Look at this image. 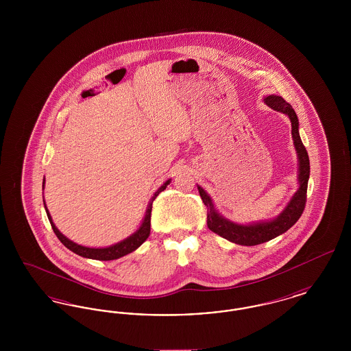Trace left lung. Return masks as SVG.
I'll return each instance as SVG.
<instances>
[{
	"label": "left lung",
	"mask_w": 351,
	"mask_h": 351,
	"mask_svg": "<svg viewBox=\"0 0 351 351\" xmlns=\"http://www.w3.org/2000/svg\"><path fill=\"white\" fill-rule=\"evenodd\" d=\"M265 104L271 109L280 112L285 116H288L292 126V139L293 146L298 154V183L299 188L288 201L282 213L275 218L252 222V223H237L222 215L218 213L212 197L208 195V192L204 191L200 185H197L201 200L206 205L208 213H206V223L208 228L218 234L219 237L242 246H255L261 245L263 242L271 241L276 238L278 235L285 233L289 228H292L298 219L302 215V210L305 208L306 201V188H308V180H309V156L305 150L302 142H301L300 134H299V118L296 116L292 106L284 100L283 97L276 95L266 96Z\"/></svg>",
	"instance_id": "8db88e82"
}]
</instances>
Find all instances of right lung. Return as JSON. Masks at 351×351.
<instances>
[{"mask_svg":"<svg viewBox=\"0 0 351 351\" xmlns=\"http://www.w3.org/2000/svg\"><path fill=\"white\" fill-rule=\"evenodd\" d=\"M171 183V179H168L166 183H163L162 186L158 188V191L154 193V196L151 197L150 202L147 205V209H146V213H145V217L143 221L141 223V226L138 228V230H135L132 235H129L128 238H125L123 241L117 242L112 246H108V247H86L83 245H79L71 239H68L66 235L59 232V229L55 226V223L52 222V217H51L50 212L46 206V202H45V209H46V213H47V217L50 221L51 226H52V230L53 233L56 234V237L59 238V241L71 251H73L75 254L83 256V258H88V259H96V261H113V259H118L121 256H125L130 252H133L134 250H136L150 235V225H151V209H152V201L156 199V196L163 192L166 188H167L168 184ZM43 189H45V180H43Z\"/></svg>","mask_w":351,"mask_h":351,"instance_id":"obj_1","label":"right lung"}]
</instances>
